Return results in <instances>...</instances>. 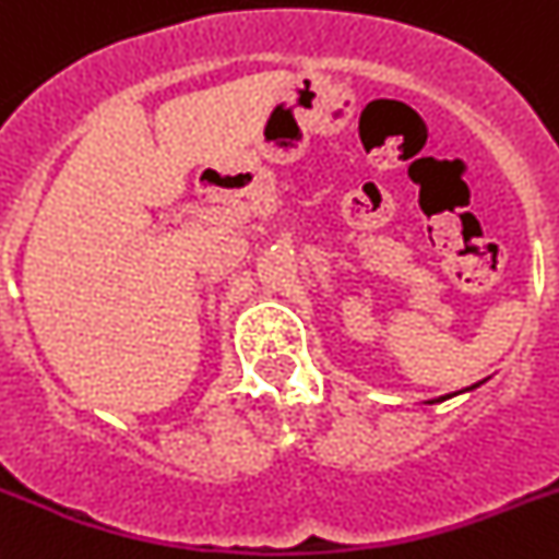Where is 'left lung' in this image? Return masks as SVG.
<instances>
[{
	"instance_id": "1",
	"label": "left lung",
	"mask_w": 559,
	"mask_h": 559,
	"mask_svg": "<svg viewBox=\"0 0 559 559\" xmlns=\"http://www.w3.org/2000/svg\"><path fill=\"white\" fill-rule=\"evenodd\" d=\"M477 385H479V383H474V385H472V389H477ZM447 397H450V394H447ZM447 397H441V400H447Z\"/></svg>"
}]
</instances>
